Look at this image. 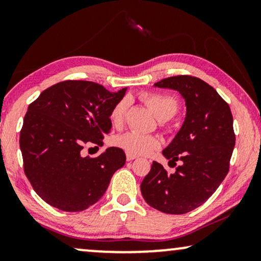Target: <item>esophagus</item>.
<instances>
[{"label": "esophagus", "mask_w": 261, "mask_h": 261, "mask_svg": "<svg viewBox=\"0 0 261 261\" xmlns=\"http://www.w3.org/2000/svg\"><path fill=\"white\" fill-rule=\"evenodd\" d=\"M126 158H127V162H132V160H134L135 158H137V155L130 154V153H126Z\"/></svg>", "instance_id": "34e87169"}]
</instances>
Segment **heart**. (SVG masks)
Returning <instances> with one entry per match:
<instances>
[{"label":"heart","instance_id":"b5f03b06","mask_svg":"<svg viewBox=\"0 0 261 261\" xmlns=\"http://www.w3.org/2000/svg\"><path fill=\"white\" fill-rule=\"evenodd\" d=\"M142 99L147 103L149 108L152 109V112L160 121L172 119L179 109L177 99L169 95L145 94L142 95ZM128 103H129L128 98L124 97L116 102L115 106L113 107L112 112H110V121H112L114 127L119 128L123 124ZM114 144L133 155H147L158 149L162 146V141L154 135H146L135 130H129L117 135L114 139Z\"/></svg>","mask_w":261,"mask_h":261}]
</instances>
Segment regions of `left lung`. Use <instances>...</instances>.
<instances>
[{
	"mask_svg": "<svg viewBox=\"0 0 261 261\" xmlns=\"http://www.w3.org/2000/svg\"><path fill=\"white\" fill-rule=\"evenodd\" d=\"M154 87L173 89L185 99L183 126L163 151L170 163L181 164L169 173L153 162L140 189L152 208L179 215L202 205L227 176L235 146L233 115L215 89L197 77L164 78Z\"/></svg>",
	"mask_w": 261,
	"mask_h": 261,
	"instance_id": "8db88e82",
	"label": "left lung"
}]
</instances>
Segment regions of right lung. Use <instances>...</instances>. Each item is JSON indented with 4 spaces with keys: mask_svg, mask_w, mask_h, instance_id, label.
Wrapping results in <instances>:
<instances>
[{
    "mask_svg": "<svg viewBox=\"0 0 261 261\" xmlns=\"http://www.w3.org/2000/svg\"><path fill=\"white\" fill-rule=\"evenodd\" d=\"M127 89L110 92L88 81H64L32 102L20 132L24 174L34 191L63 212H82L105 195L113 174L126 163L119 147L96 158L85 145H103L112 128L110 112Z\"/></svg>",
    "mask_w": 261,
    "mask_h": 261,
    "instance_id": "1",
    "label": "right lung"
}]
</instances>
